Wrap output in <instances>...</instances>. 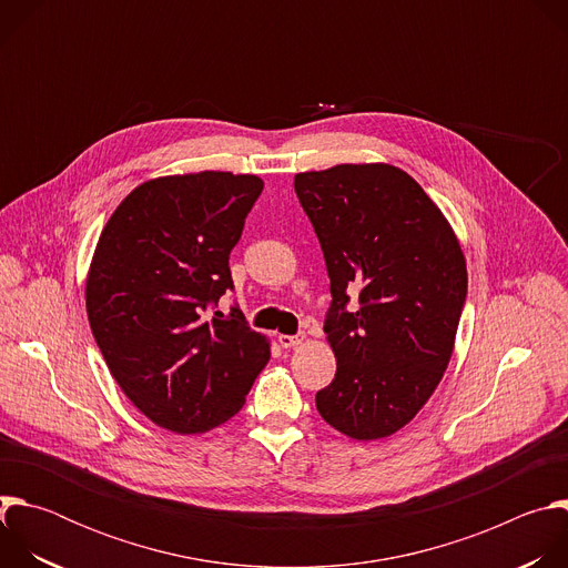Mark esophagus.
I'll return each mask as SVG.
<instances>
[{"instance_id":"1","label":"esophagus","mask_w":568,"mask_h":568,"mask_svg":"<svg viewBox=\"0 0 568 568\" xmlns=\"http://www.w3.org/2000/svg\"><path fill=\"white\" fill-rule=\"evenodd\" d=\"M303 339H305L303 333H298V335H278V344H281L283 348H294V346H298Z\"/></svg>"}]
</instances>
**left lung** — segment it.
Segmentation results:
<instances>
[{
  "mask_svg": "<svg viewBox=\"0 0 568 568\" xmlns=\"http://www.w3.org/2000/svg\"><path fill=\"white\" fill-rule=\"evenodd\" d=\"M294 191L333 294L323 331L337 373L316 393V409L355 440L390 436L449 364L467 296L460 245L420 184L388 164L301 173Z\"/></svg>",
  "mask_w": 568,
  "mask_h": 568,
  "instance_id": "left-lung-1",
  "label": "left lung"
}]
</instances>
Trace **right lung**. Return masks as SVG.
I'll use <instances>...</instances> for the list:
<instances>
[{"label":"right lung","instance_id":"add662e5","mask_svg":"<svg viewBox=\"0 0 568 568\" xmlns=\"http://www.w3.org/2000/svg\"><path fill=\"white\" fill-rule=\"evenodd\" d=\"M263 193L256 175L204 171L136 186L108 220L88 276V316L112 377L154 425L200 434L240 412L270 344L233 290L229 254Z\"/></svg>","mask_w":568,"mask_h":568}]
</instances>
